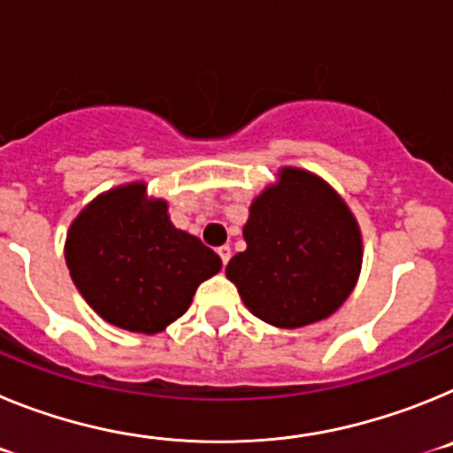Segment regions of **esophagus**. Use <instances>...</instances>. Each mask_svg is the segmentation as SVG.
Listing matches in <instances>:
<instances>
[{
	"mask_svg": "<svg viewBox=\"0 0 453 453\" xmlns=\"http://www.w3.org/2000/svg\"><path fill=\"white\" fill-rule=\"evenodd\" d=\"M218 254H219V258H222V265H226V263L231 261V247L229 245L218 247Z\"/></svg>",
	"mask_w": 453,
	"mask_h": 453,
	"instance_id": "esophagus-1",
	"label": "esophagus"
}]
</instances>
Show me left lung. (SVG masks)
Listing matches in <instances>:
<instances>
[{
  "mask_svg": "<svg viewBox=\"0 0 453 453\" xmlns=\"http://www.w3.org/2000/svg\"><path fill=\"white\" fill-rule=\"evenodd\" d=\"M247 250L226 265L240 297L263 322L299 329L335 313L354 290L361 231L331 186L286 167L250 208Z\"/></svg>",
  "mask_w": 453,
  "mask_h": 453,
  "instance_id": "8db88e82",
  "label": "left lung"
}]
</instances>
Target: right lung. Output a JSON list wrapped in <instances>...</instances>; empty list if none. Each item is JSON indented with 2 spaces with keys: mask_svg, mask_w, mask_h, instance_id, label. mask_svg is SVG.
<instances>
[{
  "mask_svg": "<svg viewBox=\"0 0 453 453\" xmlns=\"http://www.w3.org/2000/svg\"><path fill=\"white\" fill-rule=\"evenodd\" d=\"M65 261L81 297L135 334H158L181 318L199 283L222 267L202 240L174 229L165 202H147L142 183L83 208L67 234Z\"/></svg>",
  "mask_w": 453,
  "mask_h": 453,
  "instance_id": "1",
  "label": "right lung"
}]
</instances>
